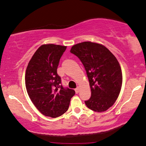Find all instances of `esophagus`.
Wrapping results in <instances>:
<instances>
[{
	"instance_id": "34e87169",
	"label": "esophagus",
	"mask_w": 146,
	"mask_h": 146,
	"mask_svg": "<svg viewBox=\"0 0 146 146\" xmlns=\"http://www.w3.org/2000/svg\"><path fill=\"white\" fill-rule=\"evenodd\" d=\"M75 93H78L79 91V87H77V88L75 89Z\"/></svg>"
}]
</instances>
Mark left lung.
Here are the masks:
<instances>
[{
    "instance_id": "8db88e82",
    "label": "left lung",
    "mask_w": 146,
    "mask_h": 146,
    "mask_svg": "<svg viewBox=\"0 0 146 146\" xmlns=\"http://www.w3.org/2000/svg\"><path fill=\"white\" fill-rule=\"evenodd\" d=\"M70 52L80 59L89 79L91 96L85 105L95 111H106L114 104L121 91L122 73L119 62L108 48L96 42L76 44Z\"/></svg>"
}]
</instances>
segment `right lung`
<instances>
[{
	"label": "right lung",
	"instance_id": "obj_1",
	"mask_svg": "<svg viewBox=\"0 0 146 146\" xmlns=\"http://www.w3.org/2000/svg\"><path fill=\"white\" fill-rule=\"evenodd\" d=\"M67 46L42 44L27 66L25 85L31 100L42 115L57 117L69 108L75 91L64 88L57 69Z\"/></svg>",
	"mask_w": 146,
	"mask_h": 146
}]
</instances>
